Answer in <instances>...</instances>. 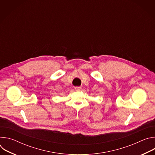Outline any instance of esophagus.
Segmentation results:
<instances>
[{"label":"esophagus","instance_id":"34e87169","mask_svg":"<svg viewBox=\"0 0 155 155\" xmlns=\"http://www.w3.org/2000/svg\"><path fill=\"white\" fill-rule=\"evenodd\" d=\"M81 89V87H79V86H76V87H75V91H80Z\"/></svg>","mask_w":155,"mask_h":155}]
</instances>
